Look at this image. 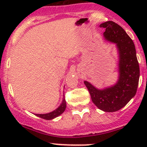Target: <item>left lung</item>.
<instances>
[{
	"mask_svg": "<svg viewBox=\"0 0 147 147\" xmlns=\"http://www.w3.org/2000/svg\"><path fill=\"white\" fill-rule=\"evenodd\" d=\"M105 29L104 36L117 44L119 53V78L113 87L97 90L84 81L93 103L101 110L116 112L125 106L136 94L139 80V66L132 40L124 29L113 21L100 25Z\"/></svg>",
	"mask_w": 147,
	"mask_h": 147,
	"instance_id": "left-lung-1",
	"label": "left lung"
}]
</instances>
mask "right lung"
<instances>
[{
	"label": "right lung",
	"instance_id": "right-lung-1",
	"mask_svg": "<svg viewBox=\"0 0 147 147\" xmlns=\"http://www.w3.org/2000/svg\"><path fill=\"white\" fill-rule=\"evenodd\" d=\"M65 108H66V101H65V99H63V103L61 104L60 107L57 108V109L54 110L53 112H50V113H47V114H43V115H38V114H36V116L42 118L44 119H47V120H50L52 119H54V118L57 117H58L59 115H61L62 113L64 112V111L65 110Z\"/></svg>",
	"mask_w": 147,
	"mask_h": 147
}]
</instances>
